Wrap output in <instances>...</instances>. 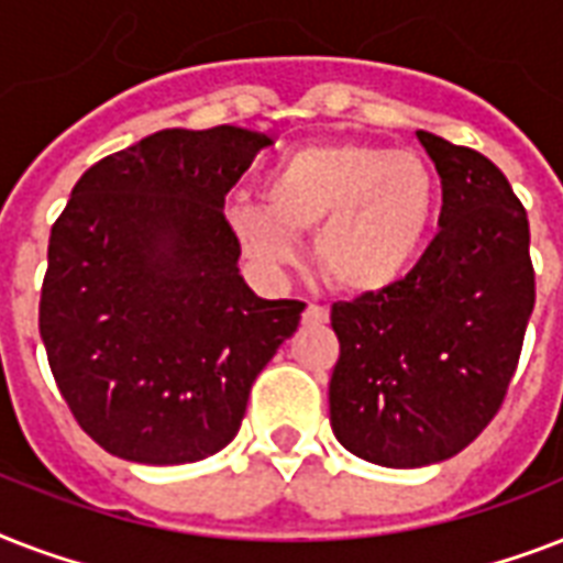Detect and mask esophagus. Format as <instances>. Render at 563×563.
Listing matches in <instances>:
<instances>
[{
	"label": "esophagus",
	"mask_w": 563,
	"mask_h": 563,
	"mask_svg": "<svg viewBox=\"0 0 563 563\" xmlns=\"http://www.w3.org/2000/svg\"><path fill=\"white\" fill-rule=\"evenodd\" d=\"M327 321H330V312H327V307L309 303V307L303 309V324H327Z\"/></svg>",
	"instance_id": "1"
}]
</instances>
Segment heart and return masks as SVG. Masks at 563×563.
Masks as SVG:
<instances>
[{"instance_id":"heart-1","label":"heart","mask_w":563,"mask_h":563,"mask_svg":"<svg viewBox=\"0 0 563 563\" xmlns=\"http://www.w3.org/2000/svg\"><path fill=\"white\" fill-rule=\"evenodd\" d=\"M265 203L230 198L224 224L242 254L268 274L300 260L316 230V260L333 286L374 295L400 283L435 219V175L418 154L374 143L307 145L263 184Z\"/></svg>"}]
</instances>
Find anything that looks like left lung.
Segmentation results:
<instances>
[{
    "instance_id": "8db88e82",
    "label": "left lung",
    "mask_w": 563,
    "mask_h": 563,
    "mask_svg": "<svg viewBox=\"0 0 563 563\" xmlns=\"http://www.w3.org/2000/svg\"><path fill=\"white\" fill-rule=\"evenodd\" d=\"M418 140L444 189L438 236L391 289L330 312L335 438L400 471L444 462L488 427L534 309L529 219L506 175L473 148Z\"/></svg>"
}]
</instances>
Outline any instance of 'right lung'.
<instances>
[{
    "label": "right lung",
    "instance_id": "right-lung-1",
    "mask_svg": "<svg viewBox=\"0 0 563 563\" xmlns=\"http://www.w3.org/2000/svg\"><path fill=\"white\" fill-rule=\"evenodd\" d=\"M272 140L169 128L99 161L48 236L40 339L78 427L110 455L187 464L239 432L300 300L239 274L224 195Z\"/></svg>",
    "mask_w": 563,
    "mask_h": 563
}]
</instances>
